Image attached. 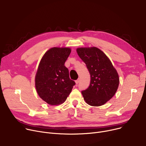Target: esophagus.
<instances>
[{"label":"esophagus","instance_id":"1","mask_svg":"<svg viewBox=\"0 0 146 146\" xmlns=\"http://www.w3.org/2000/svg\"><path fill=\"white\" fill-rule=\"evenodd\" d=\"M79 82H80V78L78 79L77 80H76L75 81V82H76V85H78V84L79 83Z\"/></svg>","mask_w":146,"mask_h":146}]
</instances>
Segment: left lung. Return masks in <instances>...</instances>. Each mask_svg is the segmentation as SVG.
<instances>
[{
  "label": "left lung",
  "mask_w": 146,
  "mask_h": 146,
  "mask_svg": "<svg viewBox=\"0 0 146 146\" xmlns=\"http://www.w3.org/2000/svg\"><path fill=\"white\" fill-rule=\"evenodd\" d=\"M77 52L90 75L89 86L82 91L84 99L91 106L105 104L117 90L119 80L117 70L105 54L96 47L79 48Z\"/></svg>",
  "instance_id": "left-lung-1"
}]
</instances>
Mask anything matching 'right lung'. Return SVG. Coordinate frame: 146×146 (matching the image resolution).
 Returning a JSON list of instances; mask_svg holds the SVG:
<instances>
[{
  "instance_id": "obj_1",
  "label": "right lung",
  "mask_w": 146,
  "mask_h": 146,
  "mask_svg": "<svg viewBox=\"0 0 146 146\" xmlns=\"http://www.w3.org/2000/svg\"><path fill=\"white\" fill-rule=\"evenodd\" d=\"M70 52L69 48H52L44 54L38 66L35 76L37 93L51 105L63 103L76 84L64 66Z\"/></svg>"
}]
</instances>
